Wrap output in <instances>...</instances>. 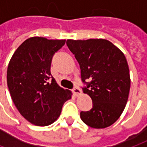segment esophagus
Here are the masks:
<instances>
[{
	"mask_svg": "<svg viewBox=\"0 0 147 147\" xmlns=\"http://www.w3.org/2000/svg\"><path fill=\"white\" fill-rule=\"evenodd\" d=\"M72 92H73L74 94H75V95H76V97L82 94V91L80 90V89H79L78 87H75V88L72 89Z\"/></svg>",
	"mask_w": 147,
	"mask_h": 147,
	"instance_id": "obj_1",
	"label": "esophagus"
}]
</instances>
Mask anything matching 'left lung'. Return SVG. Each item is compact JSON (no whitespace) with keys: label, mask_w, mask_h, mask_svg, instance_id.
Listing matches in <instances>:
<instances>
[{"label":"left lung","mask_w":147,"mask_h":147,"mask_svg":"<svg viewBox=\"0 0 147 147\" xmlns=\"http://www.w3.org/2000/svg\"><path fill=\"white\" fill-rule=\"evenodd\" d=\"M67 45L80 64L81 80L87 85L83 92L93 101V108L81 111L80 118L94 129L111 126L121 115L129 98L130 75L124 54L104 39L67 40Z\"/></svg>","instance_id":"left-lung-1"}]
</instances>
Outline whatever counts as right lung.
I'll return each mask as SVG.
<instances>
[{"label":"right lung","instance_id":"add662e5","mask_svg":"<svg viewBox=\"0 0 147 147\" xmlns=\"http://www.w3.org/2000/svg\"><path fill=\"white\" fill-rule=\"evenodd\" d=\"M66 40L31 37L13 53L7 69V85L19 113L37 126L53 124L71 92L58 85L50 72L53 54Z\"/></svg>","mask_w":147,"mask_h":147}]
</instances>
